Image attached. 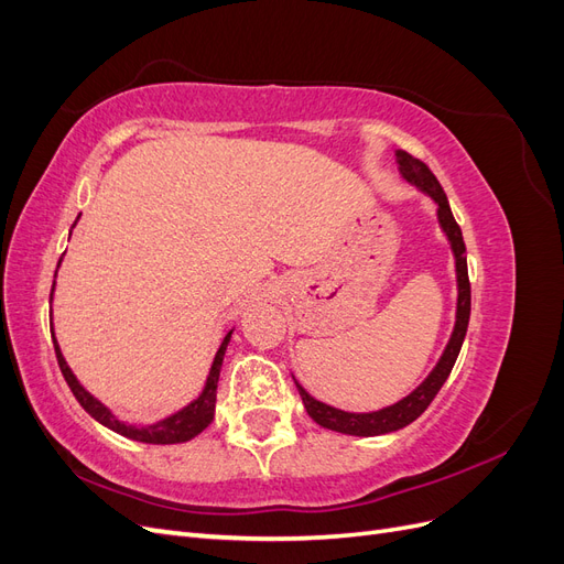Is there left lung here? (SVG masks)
I'll use <instances>...</instances> for the list:
<instances>
[{"instance_id": "obj_1", "label": "left lung", "mask_w": 564, "mask_h": 564, "mask_svg": "<svg viewBox=\"0 0 564 564\" xmlns=\"http://www.w3.org/2000/svg\"><path fill=\"white\" fill-rule=\"evenodd\" d=\"M395 164L400 176L414 185L421 195L433 199L435 204V214H437V224L440 230L445 232L447 242L454 253V268H456V317H454V329L447 340L445 350H442L437 365L431 369L429 377H425L409 395L398 400L395 404H388L383 409H377V412H344V409L332 406L327 402L315 400L308 390H305L296 377L294 383L299 388V395L303 400L305 412L308 416L319 423L322 429L336 431L344 435H357V437H373V435H386V433H395L404 425L416 421L433 398L437 395V390L442 383L447 381L449 371L456 362L458 350L464 346V338L468 332V319H470V282H468V263H466V245H464V235H460V228L456 226V220L452 216L449 202L442 185L433 176V172L423 162L409 155L404 150H395Z\"/></svg>"}]
</instances>
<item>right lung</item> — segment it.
Segmentation results:
<instances>
[{
    "mask_svg": "<svg viewBox=\"0 0 564 564\" xmlns=\"http://www.w3.org/2000/svg\"><path fill=\"white\" fill-rule=\"evenodd\" d=\"M61 265V263H58ZM58 272V270H56ZM56 286V282H54ZM51 301H54V289H51ZM235 329H230L224 340H220V346L216 350V357L212 362V369H209V377L207 381H204V388L199 395L187 402L183 409H178V412L169 414L155 423H148V425H135V423H127L119 416L112 414V409L106 406L100 400H96L91 392L84 388L77 377L73 373L70 365L65 362V357L61 352V346L56 340V334H54V327H51V336H54V348H56V357H58V365H61V371L63 377L67 381V386H70L73 395L77 398V402L87 409V412L100 423L106 425V429L124 435L129 440H135V442H145V445H176V442H185L191 440L195 435H199L207 425L214 421V409H216V388H218V377H220V367H224V357H226V348L230 344V336H232Z\"/></svg>",
    "mask_w": 564,
    "mask_h": 564,
    "instance_id": "1",
    "label": "right lung"
}]
</instances>
